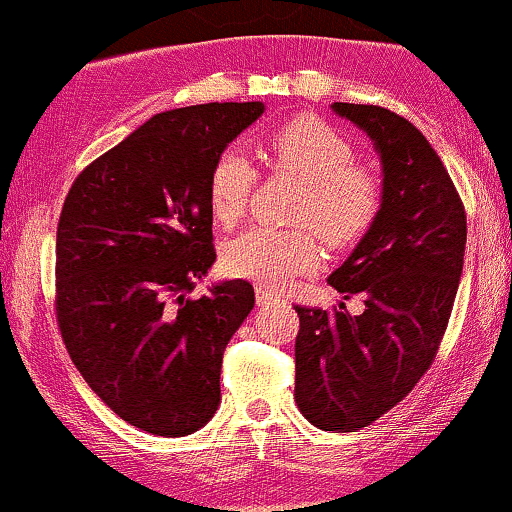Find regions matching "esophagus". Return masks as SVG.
<instances>
[{
	"label": "esophagus",
	"mask_w": 512,
	"mask_h": 512,
	"mask_svg": "<svg viewBox=\"0 0 512 512\" xmlns=\"http://www.w3.org/2000/svg\"><path fill=\"white\" fill-rule=\"evenodd\" d=\"M274 300H278V297L271 293V290L257 288V304H269V302H274Z\"/></svg>",
	"instance_id": "obj_1"
}]
</instances>
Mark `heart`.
I'll return each mask as SVG.
<instances>
[{"mask_svg": "<svg viewBox=\"0 0 512 512\" xmlns=\"http://www.w3.org/2000/svg\"><path fill=\"white\" fill-rule=\"evenodd\" d=\"M271 172L304 184L293 222L297 229L252 226L224 248L229 274L269 288L309 274L321 264V243L349 248L361 241L383 210V181L357 165V148L340 129L314 115H297L271 129L264 141ZM260 172L241 148H224L210 167L208 200L217 224L234 226L248 212Z\"/></svg>", "mask_w": 512, "mask_h": 512, "instance_id": "b5f03b06", "label": "heart"}]
</instances>
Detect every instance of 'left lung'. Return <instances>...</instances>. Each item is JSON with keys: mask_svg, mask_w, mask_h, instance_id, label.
<instances>
[{"mask_svg": "<svg viewBox=\"0 0 512 512\" xmlns=\"http://www.w3.org/2000/svg\"><path fill=\"white\" fill-rule=\"evenodd\" d=\"M373 139L383 163V210L347 262L328 276L364 314L295 307V401L328 432H354L409 394L437 357L461 283L463 200L428 139L401 115L333 103Z\"/></svg>", "mask_w": 512, "mask_h": 512, "instance_id": "1", "label": "left lung"}]
</instances>
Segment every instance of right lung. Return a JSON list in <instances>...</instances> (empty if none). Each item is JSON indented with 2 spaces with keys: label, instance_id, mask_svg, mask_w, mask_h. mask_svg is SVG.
<instances>
[{
  "label": "right lung",
  "instance_id": "obj_1",
  "mask_svg": "<svg viewBox=\"0 0 512 512\" xmlns=\"http://www.w3.org/2000/svg\"><path fill=\"white\" fill-rule=\"evenodd\" d=\"M260 101L155 115L77 174L56 229V321L108 409L158 437L203 428L224 349L255 307L236 278L189 297L215 262L208 177Z\"/></svg>",
  "mask_w": 512,
  "mask_h": 512
}]
</instances>
